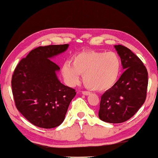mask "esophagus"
Masks as SVG:
<instances>
[{
    "label": "esophagus",
    "instance_id": "34e87169",
    "mask_svg": "<svg viewBox=\"0 0 158 158\" xmlns=\"http://www.w3.org/2000/svg\"><path fill=\"white\" fill-rule=\"evenodd\" d=\"M82 94H84V95L88 96V95L90 94V92H87V91H82Z\"/></svg>",
    "mask_w": 158,
    "mask_h": 158
}]
</instances>
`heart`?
Masks as SVG:
<instances>
[{
	"label": "heart",
	"mask_w": 158,
	"mask_h": 158,
	"mask_svg": "<svg viewBox=\"0 0 158 158\" xmlns=\"http://www.w3.org/2000/svg\"><path fill=\"white\" fill-rule=\"evenodd\" d=\"M121 69V59L115 52L91 51L74 55L73 63L64 64L62 73L69 86L78 83L80 76L83 75L85 86L92 90L103 91L111 87L117 81Z\"/></svg>",
	"instance_id": "1"
}]
</instances>
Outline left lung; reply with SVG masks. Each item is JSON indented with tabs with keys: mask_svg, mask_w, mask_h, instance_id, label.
Instances as JSON below:
<instances>
[{
	"mask_svg": "<svg viewBox=\"0 0 158 158\" xmlns=\"http://www.w3.org/2000/svg\"><path fill=\"white\" fill-rule=\"evenodd\" d=\"M125 71L112 88L101 96L98 117L107 123L128 121L144 103L148 87V72L143 62L131 50L115 45Z\"/></svg>",
	"mask_w": 158,
	"mask_h": 158,
	"instance_id": "left-lung-1",
	"label": "left lung"
}]
</instances>
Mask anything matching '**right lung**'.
<instances>
[{
	"label": "right lung",
	"mask_w": 158,
	"mask_h": 158,
	"mask_svg": "<svg viewBox=\"0 0 158 158\" xmlns=\"http://www.w3.org/2000/svg\"><path fill=\"white\" fill-rule=\"evenodd\" d=\"M68 47L69 44L37 47L19 62L13 73L12 88L16 108L40 128L60 126L76 94L74 89L60 82L56 72L60 69L50 60Z\"/></svg>",
	"instance_id": "obj_1"
}]
</instances>
